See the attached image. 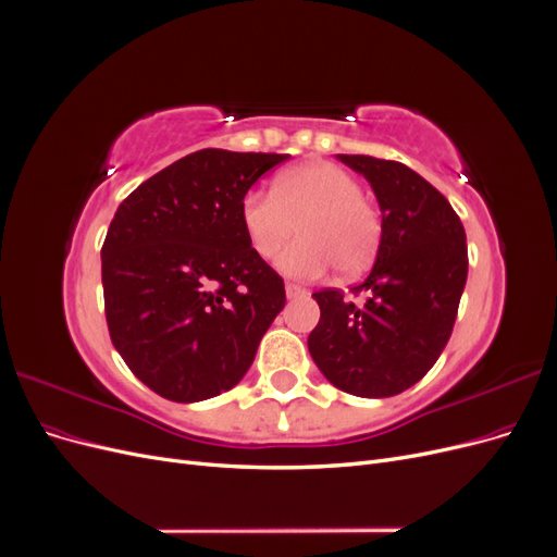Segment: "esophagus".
Segmentation results:
<instances>
[{"instance_id": "1", "label": "esophagus", "mask_w": 557, "mask_h": 557, "mask_svg": "<svg viewBox=\"0 0 557 557\" xmlns=\"http://www.w3.org/2000/svg\"><path fill=\"white\" fill-rule=\"evenodd\" d=\"M285 295H288L290 299L301 297V295H307V288H301V285H297V283H285Z\"/></svg>"}]
</instances>
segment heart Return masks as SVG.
I'll return each mask as SVG.
<instances>
[{"label":"heart","instance_id":"b5f03b06","mask_svg":"<svg viewBox=\"0 0 557 557\" xmlns=\"http://www.w3.org/2000/svg\"><path fill=\"white\" fill-rule=\"evenodd\" d=\"M242 227L260 260H274L301 232L278 267L288 276L315 278L334 264L356 276L372 264L381 244V213L360 193V181L334 162H305L285 170L272 190L242 199Z\"/></svg>","mask_w":557,"mask_h":557}]
</instances>
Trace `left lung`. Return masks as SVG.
Masks as SVG:
<instances>
[{"label":"left lung","instance_id":"1","mask_svg":"<svg viewBox=\"0 0 557 557\" xmlns=\"http://www.w3.org/2000/svg\"><path fill=\"white\" fill-rule=\"evenodd\" d=\"M339 160L372 183L381 246L362 283L313 293L320 320L309 352L339 391L391 397L423 379L450 339L467 283V237L448 199L407 164Z\"/></svg>","mask_w":557,"mask_h":557}]
</instances>
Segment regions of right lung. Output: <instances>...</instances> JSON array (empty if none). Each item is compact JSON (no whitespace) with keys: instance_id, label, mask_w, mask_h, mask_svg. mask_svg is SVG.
I'll use <instances>...</instances> for the list:
<instances>
[{"instance_id":"add662e5","label":"right lung","mask_w":557,"mask_h":557,"mask_svg":"<svg viewBox=\"0 0 557 557\" xmlns=\"http://www.w3.org/2000/svg\"><path fill=\"white\" fill-rule=\"evenodd\" d=\"M281 153L205 148L144 181L102 246L111 342L132 374L172 401L237 385L285 307L283 278L252 252L242 199Z\"/></svg>"}]
</instances>
